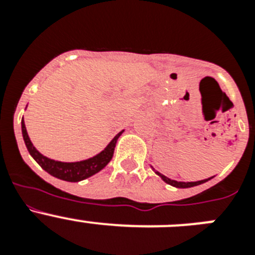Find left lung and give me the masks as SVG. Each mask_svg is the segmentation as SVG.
I'll return each mask as SVG.
<instances>
[{
  "label": "left lung",
  "instance_id": "obj_1",
  "mask_svg": "<svg viewBox=\"0 0 255 255\" xmlns=\"http://www.w3.org/2000/svg\"><path fill=\"white\" fill-rule=\"evenodd\" d=\"M150 167H152V166H150ZM152 170L154 171V173H157V175H158V176L161 177V179L163 180V181L166 182V184H168V185H171V186H175V188H180V189L193 188V186L200 185V184H204V182H207V181H208V180H211L212 177H213V176H212V177H209V179L199 180V181H188V182H185V181H176V180H171L170 177L164 176V175H162L161 172H158V171H155L153 167H152Z\"/></svg>",
  "mask_w": 255,
  "mask_h": 255
}]
</instances>
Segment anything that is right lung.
I'll list each match as a JSON object with an SVG mask.
<instances>
[{
  "instance_id": "right-lung-1",
  "label": "right lung",
  "mask_w": 255,
  "mask_h": 255,
  "mask_svg": "<svg viewBox=\"0 0 255 255\" xmlns=\"http://www.w3.org/2000/svg\"><path fill=\"white\" fill-rule=\"evenodd\" d=\"M21 132L29 153H30L31 157L35 159V162L39 164L40 167L43 168L44 171H47L52 176L57 177V179L69 182H78L93 176V175L100 172L101 170H103L107 166L108 162L111 161L112 157H114V150L115 147H116L117 139L120 138L124 130H121L119 134L115 135V138L107 144V147L102 152L93 155L91 158L83 159V161L79 162L55 161V159L48 158V157L43 155L40 152H38V149L33 145L30 138H29L25 123H24V117L21 119Z\"/></svg>"
}]
</instances>
